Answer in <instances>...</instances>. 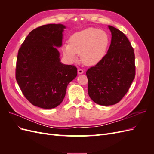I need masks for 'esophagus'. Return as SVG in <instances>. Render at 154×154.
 Returning <instances> with one entry per match:
<instances>
[{
	"label": "esophagus",
	"instance_id": "obj_1",
	"mask_svg": "<svg viewBox=\"0 0 154 154\" xmlns=\"http://www.w3.org/2000/svg\"><path fill=\"white\" fill-rule=\"evenodd\" d=\"M78 74H83V71L82 69H78Z\"/></svg>",
	"mask_w": 154,
	"mask_h": 154
}]
</instances>
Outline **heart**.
Listing matches in <instances>:
<instances>
[{
  "label": "heart",
  "instance_id": "heart-1",
  "mask_svg": "<svg viewBox=\"0 0 154 154\" xmlns=\"http://www.w3.org/2000/svg\"><path fill=\"white\" fill-rule=\"evenodd\" d=\"M110 44V37L103 30L88 27L76 32L66 42L62 51L66 58L75 62L81 53L82 61L87 66H94L105 57Z\"/></svg>",
  "mask_w": 154,
  "mask_h": 154
}]
</instances>
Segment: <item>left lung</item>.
Here are the masks:
<instances>
[{
	"label": "left lung",
	"mask_w": 154,
	"mask_h": 154,
	"mask_svg": "<svg viewBox=\"0 0 154 154\" xmlns=\"http://www.w3.org/2000/svg\"><path fill=\"white\" fill-rule=\"evenodd\" d=\"M112 38L103 59L88 69V94L96 103L115 105L127 94L135 78V55L125 35L109 26Z\"/></svg>",
	"instance_id": "left-lung-1"
}]
</instances>
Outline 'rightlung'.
<instances>
[{"mask_svg": "<svg viewBox=\"0 0 154 154\" xmlns=\"http://www.w3.org/2000/svg\"><path fill=\"white\" fill-rule=\"evenodd\" d=\"M61 24L44 25L31 31L18 50L16 80L31 104L51 109L58 106L67 87L77 76V68L60 61L57 48L62 45Z\"/></svg>", "mask_w": 154, "mask_h": 154, "instance_id": "obj_1", "label": "right lung"}]
</instances>
